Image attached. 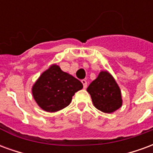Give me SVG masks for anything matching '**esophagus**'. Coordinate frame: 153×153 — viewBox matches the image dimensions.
<instances>
[{"instance_id": "esophagus-1", "label": "esophagus", "mask_w": 153, "mask_h": 153, "mask_svg": "<svg viewBox=\"0 0 153 153\" xmlns=\"http://www.w3.org/2000/svg\"><path fill=\"white\" fill-rule=\"evenodd\" d=\"M81 82H82V83H83V88H86L87 86H88V83H87L86 80H85V79H82V80H81Z\"/></svg>"}]
</instances>
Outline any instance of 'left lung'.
<instances>
[{
    "instance_id": "8db88e82",
    "label": "left lung",
    "mask_w": 153,
    "mask_h": 153,
    "mask_svg": "<svg viewBox=\"0 0 153 153\" xmlns=\"http://www.w3.org/2000/svg\"><path fill=\"white\" fill-rule=\"evenodd\" d=\"M97 109L105 113H112L122 106L121 92L112 75L107 71H101L96 79L88 87Z\"/></svg>"
}]
</instances>
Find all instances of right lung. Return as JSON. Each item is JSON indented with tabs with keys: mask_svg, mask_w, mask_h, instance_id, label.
Segmentation results:
<instances>
[{
	"mask_svg": "<svg viewBox=\"0 0 153 153\" xmlns=\"http://www.w3.org/2000/svg\"><path fill=\"white\" fill-rule=\"evenodd\" d=\"M82 88L79 80L52 65L35 82L32 93L42 109L56 112L69 106L74 93Z\"/></svg>",
	"mask_w": 153,
	"mask_h": 153,
	"instance_id": "1",
	"label": "right lung"
}]
</instances>
